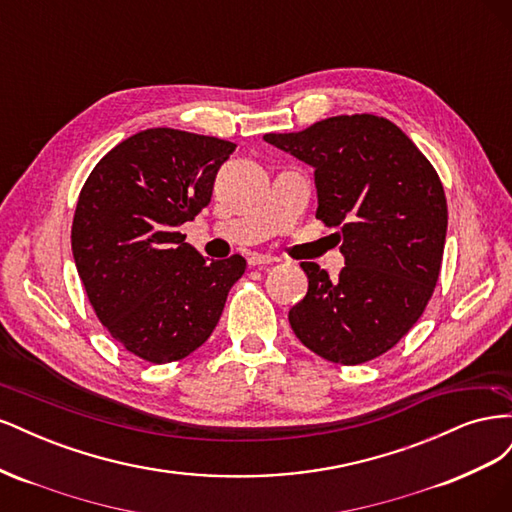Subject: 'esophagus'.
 Masks as SVG:
<instances>
[{"mask_svg":"<svg viewBox=\"0 0 512 512\" xmlns=\"http://www.w3.org/2000/svg\"><path fill=\"white\" fill-rule=\"evenodd\" d=\"M247 262H250V267H267V265H273V262H277V258L267 256V254H252L250 258H247Z\"/></svg>","mask_w":512,"mask_h":512,"instance_id":"1","label":"esophagus"}]
</instances>
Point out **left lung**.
Masks as SVG:
<instances>
[{"instance_id": "8db88e82", "label": "left lung", "mask_w": 512, "mask_h": 512, "mask_svg": "<svg viewBox=\"0 0 512 512\" xmlns=\"http://www.w3.org/2000/svg\"><path fill=\"white\" fill-rule=\"evenodd\" d=\"M265 141L314 168L316 218L335 232L346 267L337 280L301 262L309 286L288 312L301 344L359 365L404 337L436 288L446 196L436 168L393 121L337 115Z\"/></svg>"}]
</instances>
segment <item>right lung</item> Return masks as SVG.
<instances>
[{"label":"right lung","instance_id":"1","mask_svg":"<svg viewBox=\"0 0 512 512\" xmlns=\"http://www.w3.org/2000/svg\"><path fill=\"white\" fill-rule=\"evenodd\" d=\"M235 143L149 128L113 147L76 203L72 254L98 320L128 352L173 363L203 346L245 258L200 256L179 226L211 203Z\"/></svg>","mask_w":512,"mask_h":512}]
</instances>
